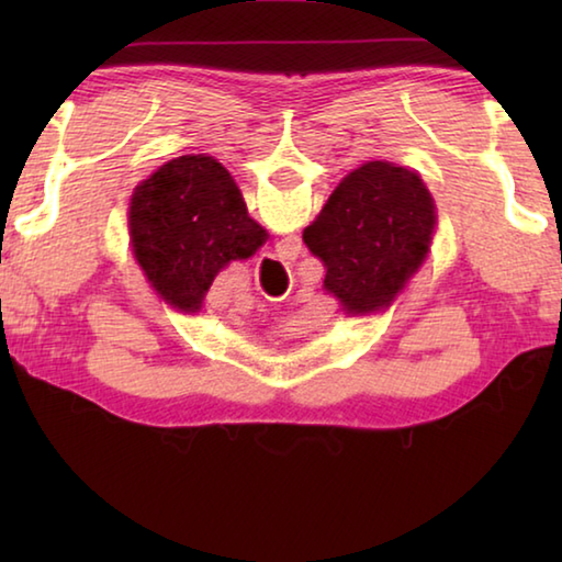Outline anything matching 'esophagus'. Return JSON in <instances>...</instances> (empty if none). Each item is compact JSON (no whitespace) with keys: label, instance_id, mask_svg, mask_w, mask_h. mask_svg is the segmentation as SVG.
<instances>
[{"label":"esophagus","instance_id":"1","mask_svg":"<svg viewBox=\"0 0 562 562\" xmlns=\"http://www.w3.org/2000/svg\"><path fill=\"white\" fill-rule=\"evenodd\" d=\"M290 250H292V252H294V250H297V247H294V243H292V247H290Z\"/></svg>","mask_w":562,"mask_h":562}]
</instances>
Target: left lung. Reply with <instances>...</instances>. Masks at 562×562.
Here are the masks:
<instances>
[{
    "instance_id": "1",
    "label": "left lung",
    "mask_w": 562,
    "mask_h": 562,
    "mask_svg": "<svg viewBox=\"0 0 562 562\" xmlns=\"http://www.w3.org/2000/svg\"><path fill=\"white\" fill-rule=\"evenodd\" d=\"M436 211L422 178L372 160L341 180L302 240L351 315L386 307L429 252Z\"/></svg>"
}]
</instances>
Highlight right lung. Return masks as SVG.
Returning <instances> with one entry per match:
<instances>
[{
	"label": "right lung",
	"instance_id": "add662e5",
	"mask_svg": "<svg viewBox=\"0 0 562 562\" xmlns=\"http://www.w3.org/2000/svg\"><path fill=\"white\" fill-rule=\"evenodd\" d=\"M265 240L240 188L211 156L170 160L133 193V252L160 297L183 312L201 310L215 274Z\"/></svg>",
	"mask_w": 562,
	"mask_h": 562
}]
</instances>
